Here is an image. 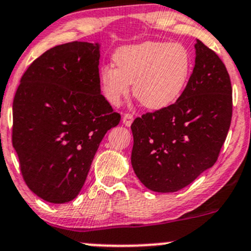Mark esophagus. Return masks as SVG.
Returning a JSON list of instances; mask_svg holds the SVG:
<instances>
[{
    "instance_id": "esophagus-1",
    "label": "esophagus",
    "mask_w": 251,
    "mask_h": 251,
    "mask_svg": "<svg viewBox=\"0 0 251 251\" xmlns=\"http://www.w3.org/2000/svg\"><path fill=\"white\" fill-rule=\"evenodd\" d=\"M132 121H133V115L132 114H124L123 117V124L127 127H130Z\"/></svg>"
}]
</instances>
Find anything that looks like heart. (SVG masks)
Returning a JSON list of instances; mask_svg holds the SVG:
<instances>
[{
  "label": "heart",
  "instance_id": "obj_1",
  "mask_svg": "<svg viewBox=\"0 0 251 251\" xmlns=\"http://www.w3.org/2000/svg\"><path fill=\"white\" fill-rule=\"evenodd\" d=\"M114 65L99 71V82L106 100L118 106L133 94L152 111L168 108L178 100L192 75L189 50L180 43L144 41L123 46L114 53Z\"/></svg>",
  "mask_w": 251,
  "mask_h": 251
}]
</instances>
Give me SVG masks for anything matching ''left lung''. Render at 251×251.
Returning <instances> with one entry per match:
<instances>
[{"instance_id": "left-lung-1", "label": "left lung", "mask_w": 251, "mask_h": 251, "mask_svg": "<svg viewBox=\"0 0 251 251\" xmlns=\"http://www.w3.org/2000/svg\"><path fill=\"white\" fill-rule=\"evenodd\" d=\"M186 89L168 108L131 125V163L148 189L177 192L216 163L232 117V88L224 63L200 40Z\"/></svg>"}]
</instances>
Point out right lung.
Masks as SVG:
<instances>
[{
    "mask_svg": "<svg viewBox=\"0 0 251 251\" xmlns=\"http://www.w3.org/2000/svg\"><path fill=\"white\" fill-rule=\"evenodd\" d=\"M99 43L54 46L29 65L13 101V147L28 188L65 203L81 192L107 131L119 124L101 94Z\"/></svg>",
    "mask_w": 251,
    "mask_h": 251,
    "instance_id": "1",
    "label": "right lung"
}]
</instances>
